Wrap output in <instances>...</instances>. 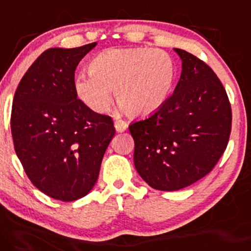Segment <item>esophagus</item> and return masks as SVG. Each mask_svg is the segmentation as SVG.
<instances>
[{"label":"esophagus","instance_id":"esophagus-1","mask_svg":"<svg viewBox=\"0 0 251 251\" xmlns=\"http://www.w3.org/2000/svg\"><path fill=\"white\" fill-rule=\"evenodd\" d=\"M114 126H115V129H116L118 133H123V131H126V128H128V125H126L125 121L122 120L115 121Z\"/></svg>","mask_w":251,"mask_h":251}]
</instances>
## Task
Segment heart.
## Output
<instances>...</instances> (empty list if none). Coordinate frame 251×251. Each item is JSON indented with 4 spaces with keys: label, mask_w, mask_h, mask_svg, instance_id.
Segmentation results:
<instances>
[{
    "label": "heart",
    "mask_w": 251,
    "mask_h": 251,
    "mask_svg": "<svg viewBox=\"0 0 251 251\" xmlns=\"http://www.w3.org/2000/svg\"><path fill=\"white\" fill-rule=\"evenodd\" d=\"M89 73L75 77L79 100L92 111L108 110L111 91L121 109L133 116H148L170 97L176 66L168 53L148 47L110 49L98 53Z\"/></svg>",
    "instance_id": "1"
}]
</instances>
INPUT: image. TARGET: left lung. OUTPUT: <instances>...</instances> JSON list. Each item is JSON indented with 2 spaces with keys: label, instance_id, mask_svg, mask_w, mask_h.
Returning a JSON list of instances; mask_svg holds the SVG:
<instances>
[{
  "label": "left lung",
  "instance_id": "8db88e82",
  "mask_svg": "<svg viewBox=\"0 0 251 251\" xmlns=\"http://www.w3.org/2000/svg\"><path fill=\"white\" fill-rule=\"evenodd\" d=\"M182 71L173 95L146 120L129 126L141 178L160 191H178L209 174L231 133V105L207 64L174 49Z\"/></svg>",
  "mask_w": 251,
  "mask_h": 251
}]
</instances>
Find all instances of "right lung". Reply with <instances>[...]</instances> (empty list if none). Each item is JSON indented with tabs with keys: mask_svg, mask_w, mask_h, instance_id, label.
Masks as SVG:
<instances>
[{
	"mask_svg": "<svg viewBox=\"0 0 251 251\" xmlns=\"http://www.w3.org/2000/svg\"><path fill=\"white\" fill-rule=\"evenodd\" d=\"M96 45L46 50L14 95L10 126L16 155L33 185L61 201L91 191L115 136L112 118L92 111L75 94V67Z\"/></svg>",
	"mask_w": 251,
	"mask_h": 251,
	"instance_id": "1",
	"label": "right lung"
}]
</instances>
